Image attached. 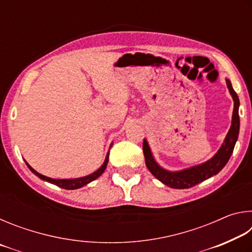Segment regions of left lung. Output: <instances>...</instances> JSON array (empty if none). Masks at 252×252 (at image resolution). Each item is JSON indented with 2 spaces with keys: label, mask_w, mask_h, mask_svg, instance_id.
Wrapping results in <instances>:
<instances>
[{
  "label": "left lung",
  "mask_w": 252,
  "mask_h": 252,
  "mask_svg": "<svg viewBox=\"0 0 252 252\" xmlns=\"http://www.w3.org/2000/svg\"><path fill=\"white\" fill-rule=\"evenodd\" d=\"M225 81H227V87L234 102L231 126H230L222 146L220 147L218 152L210 160L204 162V163L194 165V167L180 170V171H168V170L163 169L157 163V161L152 156L148 141L146 139L143 140L144 159H146V164L149 171L163 185L173 188V189H188V188L198 185V183L219 173L223 169L224 165L227 164L230 157L232 155L234 144H236L239 135V127H240L239 104L240 103H239V97L233 90L231 82L228 79H225Z\"/></svg>",
  "instance_id": "obj_1"
}]
</instances>
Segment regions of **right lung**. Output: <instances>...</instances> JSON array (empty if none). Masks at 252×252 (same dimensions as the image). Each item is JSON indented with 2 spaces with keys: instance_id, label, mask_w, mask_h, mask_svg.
Returning a JSON list of instances; mask_svg holds the SVG:
<instances>
[{
  "instance_id": "obj_1",
  "label": "right lung",
  "mask_w": 252,
  "mask_h": 252,
  "mask_svg": "<svg viewBox=\"0 0 252 252\" xmlns=\"http://www.w3.org/2000/svg\"><path fill=\"white\" fill-rule=\"evenodd\" d=\"M109 153L106 155L105 157V160L103 162V164L101 165V167L96 170L95 172H93L91 174H89V176H85L82 178H76V179H52V178H49V177H45L43 174H41L39 172H36L35 170H34L31 165H30L28 162H25L27 165L29 167V169L31 170V171L35 174V176L39 177L40 179L44 181H48L50 183H53V185L58 186L60 188H63V189H66V190H74V189H79V188L83 187L85 185H88V183H90L91 181L95 180L96 178H99L102 173L104 172V170L106 168V165H108V161H109Z\"/></svg>"
}]
</instances>
